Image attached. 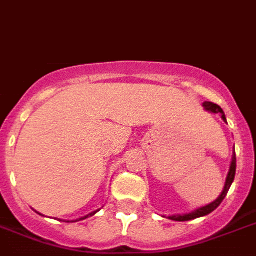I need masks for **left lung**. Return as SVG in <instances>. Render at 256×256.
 I'll return each instance as SVG.
<instances>
[{"label":"left lung","mask_w":256,"mask_h":256,"mask_svg":"<svg viewBox=\"0 0 256 256\" xmlns=\"http://www.w3.org/2000/svg\"><path fill=\"white\" fill-rule=\"evenodd\" d=\"M205 110L210 113H215V114H220L222 118H223L224 122H226V114H224L223 110H222L220 106H216L214 103H210V102H205V103L202 104ZM234 175H236V152L233 150V156H232V162H230V171H228V175H226V184H224V190L223 192L220 193V196L215 200L214 202H211L208 205L206 206H202V208H196V210L190 211V212H186V214H178V215H171V216H168V219L170 220H175V222H188V220H193V219H197V218H202V216H206V215L211 214L215 208H219L223 200L226 198V193L230 190V186H232L233 180H234Z\"/></svg>","instance_id":"8db88e82"}]
</instances>
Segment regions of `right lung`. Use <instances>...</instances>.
<instances>
[{"mask_svg": "<svg viewBox=\"0 0 256 256\" xmlns=\"http://www.w3.org/2000/svg\"><path fill=\"white\" fill-rule=\"evenodd\" d=\"M98 211H99V210H96V211H92V212H90V214H88V215H86V216H84V218H80V219H77V220H76V222H80V220H85V219H88V218H90V216H92V215H95V214H96ZM38 214H40V212H38ZM40 215H41V214H40Z\"/></svg>", "mask_w": 256, "mask_h": 256, "instance_id": "right-lung-1", "label": "right lung"}]
</instances>
